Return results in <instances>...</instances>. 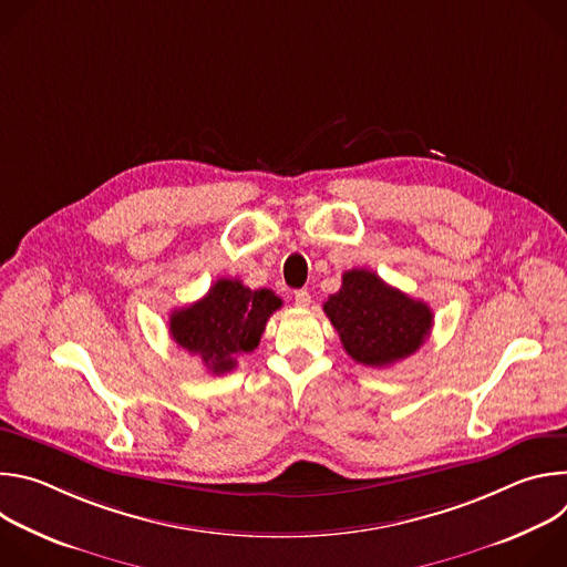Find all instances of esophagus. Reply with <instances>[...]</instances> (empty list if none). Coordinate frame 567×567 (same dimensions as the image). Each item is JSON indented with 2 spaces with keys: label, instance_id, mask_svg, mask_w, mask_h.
<instances>
[{
  "label": "esophagus",
  "instance_id": "esophagus-1",
  "mask_svg": "<svg viewBox=\"0 0 567 567\" xmlns=\"http://www.w3.org/2000/svg\"><path fill=\"white\" fill-rule=\"evenodd\" d=\"M293 300H296V305H298V307H309L311 296H309V291H307V289H298V291H293Z\"/></svg>",
  "mask_w": 567,
  "mask_h": 567
}]
</instances>
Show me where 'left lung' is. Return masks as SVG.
Returning a JSON list of instances; mask_svg holds the SVG:
<instances>
[{
    "mask_svg": "<svg viewBox=\"0 0 567 567\" xmlns=\"http://www.w3.org/2000/svg\"><path fill=\"white\" fill-rule=\"evenodd\" d=\"M346 352L363 365L385 368L415 354L433 328V311L368 269L343 274L341 289L322 305Z\"/></svg>",
    "mask_w": 567,
    "mask_h": 567,
    "instance_id": "left-lung-1",
    "label": "left lung"
}]
</instances>
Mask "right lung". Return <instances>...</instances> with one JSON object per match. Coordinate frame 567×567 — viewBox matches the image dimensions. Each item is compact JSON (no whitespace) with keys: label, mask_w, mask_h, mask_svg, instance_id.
I'll use <instances>...</instances> for the list:
<instances>
[{"label":"right lung","mask_w":567,"mask_h":567,"mask_svg":"<svg viewBox=\"0 0 567 567\" xmlns=\"http://www.w3.org/2000/svg\"><path fill=\"white\" fill-rule=\"evenodd\" d=\"M282 307L271 289H249L237 278H219L208 293L171 313L173 341L197 354L208 372L224 374L239 354L260 346L269 316Z\"/></svg>","instance_id":"right-lung-1"}]
</instances>
